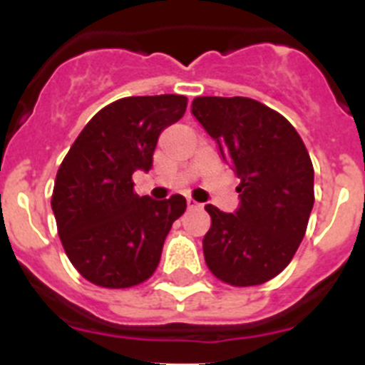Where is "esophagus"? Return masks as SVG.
<instances>
[{
    "label": "esophagus",
    "mask_w": 365,
    "mask_h": 365,
    "mask_svg": "<svg viewBox=\"0 0 365 365\" xmlns=\"http://www.w3.org/2000/svg\"><path fill=\"white\" fill-rule=\"evenodd\" d=\"M188 208L190 210H199V208H202V205L201 202H197V201H193V199H188Z\"/></svg>",
    "instance_id": "1"
}]
</instances>
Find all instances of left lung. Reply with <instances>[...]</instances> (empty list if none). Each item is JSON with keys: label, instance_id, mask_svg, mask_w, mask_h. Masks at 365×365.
<instances>
[{"label": "left lung", "instance_id": "8db88e82", "mask_svg": "<svg viewBox=\"0 0 365 365\" xmlns=\"http://www.w3.org/2000/svg\"><path fill=\"white\" fill-rule=\"evenodd\" d=\"M192 115L241 180L240 206L206 205L212 225L202 252L215 278L235 287L278 276L298 250L314 205V170L298 131L252 98L199 96Z\"/></svg>", "mask_w": 365, "mask_h": 365}]
</instances>
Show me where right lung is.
<instances>
[{"label": "right lung", "mask_w": 365, "mask_h": 365, "mask_svg": "<svg viewBox=\"0 0 365 365\" xmlns=\"http://www.w3.org/2000/svg\"><path fill=\"white\" fill-rule=\"evenodd\" d=\"M186 104L182 95L117 100L87 122L66 155L51 206L67 257L87 282L125 289L146 282L159 265L186 199L140 197L131 175L150 172L160 133L185 115Z\"/></svg>", "instance_id": "obj_1"}]
</instances>
